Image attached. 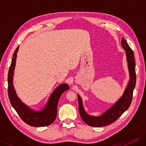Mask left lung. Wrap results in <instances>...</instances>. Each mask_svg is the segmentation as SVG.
<instances>
[{"instance_id": "1", "label": "left lung", "mask_w": 146, "mask_h": 146, "mask_svg": "<svg viewBox=\"0 0 146 146\" xmlns=\"http://www.w3.org/2000/svg\"><path fill=\"white\" fill-rule=\"evenodd\" d=\"M121 45L125 51V55L129 72L130 79L123 95L115 104L100 116L88 115L83 106L81 97L78 95L79 110L84 123L92 127H102L109 125L118 119L124 111L129 109L132 100L133 92L136 84L135 62L134 53L124 37L121 40Z\"/></svg>"}]
</instances>
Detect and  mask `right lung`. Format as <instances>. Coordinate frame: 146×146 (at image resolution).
Wrapping results in <instances>:
<instances>
[{
	"label": "right lung",
	"mask_w": 146,
	"mask_h": 146,
	"mask_svg": "<svg viewBox=\"0 0 146 146\" xmlns=\"http://www.w3.org/2000/svg\"><path fill=\"white\" fill-rule=\"evenodd\" d=\"M18 46L13 54L11 64L8 75V93L9 100L12 107L17 111L21 119L30 125L44 127L52 124L57 116V107L61 95L70 88L66 83L61 84L51 93L46 105L40 110H36L23 103L17 95L13 86V76L15 72Z\"/></svg>",
	"instance_id": "1"
}]
</instances>
